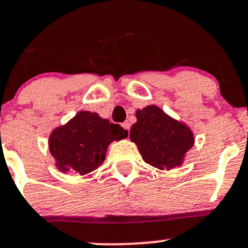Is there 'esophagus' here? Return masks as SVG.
I'll return each mask as SVG.
<instances>
[{"mask_svg": "<svg viewBox=\"0 0 248 248\" xmlns=\"http://www.w3.org/2000/svg\"><path fill=\"white\" fill-rule=\"evenodd\" d=\"M122 126H123L127 132H129V130H130V123H129V122H124V123H122Z\"/></svg>", "mask_w": 248, "mask_h": 248, "instance_id": "esophagus-1", "label": "esophagus"}]
</instances>
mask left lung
<instances>
[{"mask_svg":"<svg viewBox=\"0 0 248 248\" xmlns=\"http://www.w3.org/2000/svg\"><path fill=\"white\" fill-rule=\"evenodd\" d=\"M137 122L130 140L137 145L145 163L159 170L181 167L195 138L190 127L167 114L157 105L136 111Z\"/></svg>","mask_w":248,"mask_h":248,"instance_id":"obj_1","label":"left lung"}]
</instances>
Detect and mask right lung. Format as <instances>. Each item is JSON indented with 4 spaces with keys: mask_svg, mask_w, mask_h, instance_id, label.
Returning <instances> with one entry per match:
<instances>
[{
    "mask_svg": "<svg viewBox=\"0 0 248 248\" xmlns=\"http://www.w3.org/2000/svg\"><path fill=\"white\" fill-rule=\"evenodd\" d=\"M126 137L127 131L121 125L95 112L80 111L53 130L48 146L59 171L86 175L102 166L111 143Z\"/></svg>",
    "mask_w": 248,
    "mask_h": 248,
    "instance_id": "add662e5",
    "label": "right lung"
}]
</instances>
